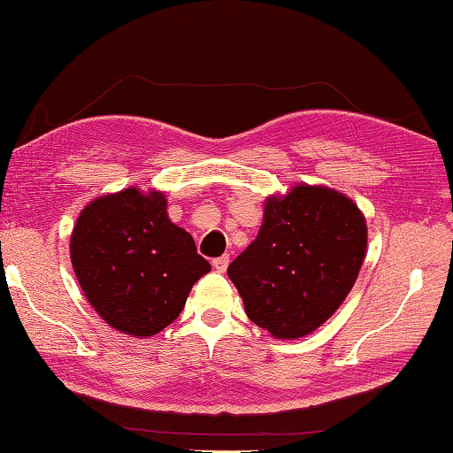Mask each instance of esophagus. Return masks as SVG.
<instances>
[{"instance_id": "1", "label": "esophagus", "mask_w": 453, "mask_h": 453, "mask_svg": "<svg viewBox=\"0 0 453 453\" xmlns=\"http://www.w3.org/2000/svg\"><path fill=\"white\" fill-rule=\"evenodd\" d=\"M227 264H229V256L224 254V256L215 257V260H213V268L218 270V272H226V270H227Z\"/></svg>"}]
</instances>
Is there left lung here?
<instances>
[{"label":"left lung","mask_w":453,"mask_h":453,"mask_svg":"<svg viewBox=\"0 0 453 453\" xmlns=\"http://www.w3.org/2000/svg\"><path fill=\"white\" fill-rule=\"evenodd\" d=\"M367 254V221L344 193L298 183L270 196L256 240L229 264L248 319L274 339L306 336L339 311Z\"/></svg>","instance_id":"1"}]
</instances>
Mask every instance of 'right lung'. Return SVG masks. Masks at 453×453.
<instances>
[{"label": "right lung", "instance_id": "1", "mask_svg": "<svg viewBox=\"0 0 453 453\" xmlns=\"http://www.w3.org/2000/svg\"><path fill=\"white\" fill-rule=\"evenodd\" d=\"M70 260L98 317L134 339L169 326L193 284L211 270L191 234L169 219L165 193L136 188L84 207L70 235Z\"/></svg>", "mask_w": 453, "mask_h": 453}]
</instances>
